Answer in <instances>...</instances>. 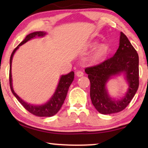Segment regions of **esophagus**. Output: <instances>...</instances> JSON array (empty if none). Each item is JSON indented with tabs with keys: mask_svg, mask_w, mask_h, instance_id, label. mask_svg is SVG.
<instances>
[{
	"mask_svg": "<svg viewBox=\"0 0 148 148\" xmlns=\"http://www.w3.org/2000/svg\"><path fill=\"white\" fill-rule=\"evenodd\" d=\"M76 76L77 77H81L84 76V72L81 71H78L76 72Z\"/></svg>",
	"mask_w": 148,
	"mask_h": 148,
	"instance_id": "1",
	"label": "esophagus"
}]
</instances>
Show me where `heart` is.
Listing matches in <instances>:
<instances>
[{
    "label": "heart",
    "mask_w": 148,
    "mask_h": 148,
    "mask_svg": "<svg viewBox=\"0 0 148 148\" xmlns=\"http://www.w3.org/2000/svg\"><path fill=\"white\" fill-rule=\"evenodd\" d=\"M107 49L106 47L104 45H101L97 49L96 51H95L93 56L92 57V59L94 61H97L101 60L105 54L106 53Z\"/></svg>",
    "instance_id": "obj_1"
}]
</instances>
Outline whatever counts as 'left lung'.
<instances>
[{
    "label": "left lung",
    "instance_id": "1",
    "mask_svg": "<svg viewBox=\"0 0 148 148\" xmlns=\"http://www.w3.org/2000/svg\"><path fill=\"white\" fill-rule=\"evenodd\" d=\"M139 59L136 49L121 32L119 46L113 57L99 64L85 69L91 83L90 97L96 110L102 114H112L123 110L133 98L139 86ZM124 73L129 88L124 97L117 101L109 96L106 88L112 76Z\"/></svg>",
    "mask_w": 148,
    "mask_h": 148
}]
</instances>
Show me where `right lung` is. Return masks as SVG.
Segmentation results:
<instances>
[{
    "instance_id": "1",
    "label": "right lung",
    "mask_w": 148,
    "mask_h": 148,
    "mask_svg": "<svg viewBox=\"0 0 148 148\" xmlns=\"http://www.w3.org/2000/svg\"><path fill=\"white\" fill-rule=\"evenodd\" d=\"M46 33L42 31H37L29 34L26 36L21 43L14 49L13 52L12 53L10 59V73H9V81H10V86L11 91L12 93L16 97L20 103L22 104L25 108L30 113L34 115V116L38 117H51L56 115L57 112L61 109L62 105L63 104L65 99H66L67 92H68L69 87L71 84L73 82L74 78V72L72 71L66 75H62L60 78L59 82L57 86L56 92L53 94L51 98L49 99L48 102L42 105H33L27 103L26 102L23 101L20 97L14 92L12 87V58L16 51V50L19 48V46L21 45L26 43L27 41L30 40L35 38V37H41L45 36Z\"/></svg>"
}]
</instances>
